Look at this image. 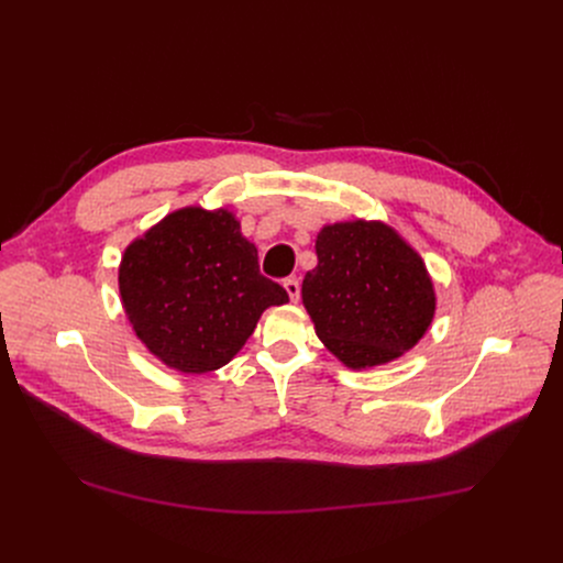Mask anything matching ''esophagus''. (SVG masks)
I'll list each match as a JSON object with an SVG mask.
<instances>
[{"label": "esophagus", "instance_id": "esophagus-1", "mask_svg": "<svg viewBox=\"0 0 563 563\" xmlns=\"http://www.w3.org/2000/svg\"><path fill=\"white\" fill-rule=\"evenodd\" d=\"M283 287H285V291L289 294V300L296 302L298 296H300V285H298V280H296V278H287V280L283 283Z\"/></svg>", "mask_w": 563, "mask_h": 563}]
</instances>
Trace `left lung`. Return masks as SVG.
Listing matches in <instances>:
<instances>
[{"label": "left lung", "instance_id": "left-lung-1", "mask_svg": "<svg viewBox=\"0 0 563 563\" xmlns=\"http://www.w3.org/2000/svg\"><path fill=\"white\" fill-rule=\"evenodd\" d=\"M302 305L316 336L347 367L367 369L412 350L428 332L437 294L423 258L380 220L325 224Z\"/></svg>", "mask_w": 563, "mask_h": 563}]
</instances>
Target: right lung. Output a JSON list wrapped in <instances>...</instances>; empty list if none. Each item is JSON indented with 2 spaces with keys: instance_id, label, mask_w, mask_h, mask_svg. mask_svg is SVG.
Returning <instances> with one entry per match:
<instances>
[{
  "instance_id": "obj_1",
  "label": "right lung",
  "mask_w": 563,
  "mask_h": 563,
  "mask_svg": "<svg viewBox=\"0 0 563 563\" xmlns=\"http://www.w3.org/2000/svg\"><path fill=\"white\" fill-rule=\"evenodd\" d=\"M122 307L144 347L167 367L227 365L287 291L258 269V250L227 209L183 207L146 229L120 263Z\"/></svg>"
}]
</instances>
